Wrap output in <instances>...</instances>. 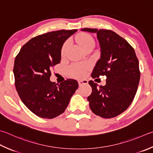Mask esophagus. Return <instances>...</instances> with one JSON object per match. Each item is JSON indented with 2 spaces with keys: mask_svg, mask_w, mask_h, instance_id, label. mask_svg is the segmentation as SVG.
<instances>
[{
  "mask_svg": "<svg viewBox=\"0 0 153 153\" xmlns=\"http://www.w3.org/2000/svg\"><path fill=\"white\" fill-rule=\"evenodd\" d=\"M88 84V81L86 79H84V80H79L78 81V84L79 86H82L84 85H86Z\"/></svg>",
  "mask_w": 153,
  "mask_h": 153,
  "instance_id": "34e87169",
  "label": "esophagus"
}]
</instances>
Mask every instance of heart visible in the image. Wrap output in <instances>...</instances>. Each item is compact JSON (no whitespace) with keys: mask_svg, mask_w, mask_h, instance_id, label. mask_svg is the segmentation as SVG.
<instances>
[{"mask_svg":"<svg viewBox=\"0 0 153 153\" xmlns=\"http://www.w3.org/2000/svg\"><path fill=\"white\" fill-rule=\"evenodd\" d=\"M77 41L83 49L85 48L88 45L94 44V40L91 35L88 34H82L77 37ZM68 48V43L63 44L62 49H61V55L63 56L65 55L66 50ZM87 67L83 65L75 64L71 65L68 69V71L71 76L76 77H82L84 76Z\"/></svg>","mask_w":153,"mask_h":153,"instance_id":"1","label":"heart"}]
</instances>
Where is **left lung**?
Instances as JSON below:
<instances>
[{
	"label": "left lung",
	"instance_id": "8db88e82",
	"mask_svg": "<svg viewBox=\"0 0 153 153\" xmlns=\"http://www.w3.org/2000/svg\"><path fill=\"white\" fill-rule=\"evenodd\" d=\"M83 31L95 33L100 43L101 56L94 67L92 78L106 76L104 86L89 84L92 92L88 97L91 111L104 118L120 114L131 104L137 93L140 72L134 48L117 33L108 29L84 28Z\"/></svg>",
	"mask_w": 153,
	"mask_h": 153
}]
</instances>
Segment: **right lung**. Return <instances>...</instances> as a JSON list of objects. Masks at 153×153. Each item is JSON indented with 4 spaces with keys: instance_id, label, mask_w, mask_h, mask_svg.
Wrapping results in <instances>:
<instances>
[{
    "instance_id": "obj_1",
    "label": "right lung",
    "mask_w": 153,
    "mask_h": 153,
    "mask_svg": "<svg viewBox=\"0 0 153 153\" xmlns=\"http://www.w3.org/2000/svg\"><path fill=\"white\" fill-rule=\"evenodd\" d=\"M77 29L48 32L30 39L16 55L13 73L19 97L39 117L51 119L64 112L78 88L67 79L60 84L50 81L52 67L60 63L63 43Z\"/></svg>"
}]
</instances>
